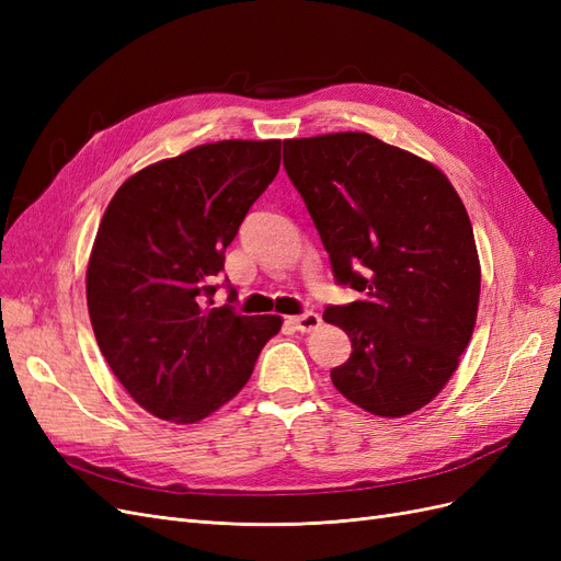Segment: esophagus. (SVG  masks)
<instances>
[{"label": "esophagus", "mask_w": 561, "mask_h": 561, "mask_svg": "<svg viewBox=\"0 0 561 561\" xmlns=\"http://www.w3.org/2000/svg\"><path fill=\"white\" fill-rule=\"evenodd\" d=\"M290 322H293V328L299 332H313L320 328V316L313 311H304V313L290 318Z\"/></svg>", "instance_id": "1"}]
</instances>
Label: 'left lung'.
Masks as SVG:
<instances>
[{
    "instance_id": "obj_1",
    "label": "left lung",
    "mask_w": 561,
    "mask_h": 561,
    "mask_svg": "<svg viewBox=\"0 0 561 561\" xmlns=\"http://www.w3.org/2000/svg\"><path fill=\"white\" fill-rule=\"evenodd\" d=\"M283 165L339 285L360 293L322 320L351 339L330 371L365 412L398 419L428 404L458 367L480 301V260L463 201L433 163L369 133L285 140Z\"/></svg>"
}]
</instances>
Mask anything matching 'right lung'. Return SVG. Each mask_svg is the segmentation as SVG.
<instances>
[{"label": "right lung", "mask_w": 561, "mask_h": 561, "mask_svg": "<svg viewBox=\"0 0 561 561\" xmlns=\"http://www.w3.org/2000/svg\"><path fill=\"white\" fill-rule=\"evenodd\" d=\"M278 165L280 140L201 145L142 168L110 201L87 271L89 316L114 377L149 414L206 419L278 334V316L213 307L225 250Z\"/></svg>", "instance_id": "right-lung-1"}]
</instances>
